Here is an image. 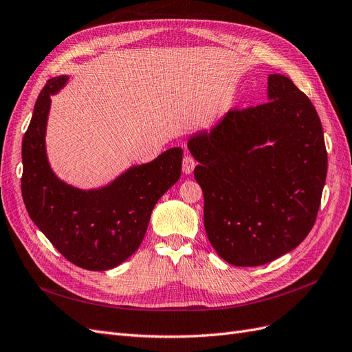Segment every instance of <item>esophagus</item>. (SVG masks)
Returning <instances> with one entry per match:
<instances>
[{
    "label": "esophagus",
    "mask_w": 352,
    "mask_h": 352,
    "mask_svg": "<svg viewBox=\"0 0 352 352\" xmlns=\"http://www.w3.org/2000/svg\"><path fill=\"white\" fill-rule=\"evenodd\" d=\"M195 166H196V161L192 160L190 155H184V157H183V173L186 175H190L192 173V169H195Z\"/></svg>",
    "instance_id": "esophagus-1"
}]
</instances>
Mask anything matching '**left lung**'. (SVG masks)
<instances>
[{
  "mask_svg": "<svg viewBox=\"0 0 352 352\" xmlns=\"http://www.w3.org/2000/svg\"><path fill=\"white\" fill-rule=\"evenodd\" d=\"M266 104L230 111L190 135L205 197V230L232 266L266 265L311 231L327 173L323 129L311 100L269 74Z\"/></svg>",
  "mask_w": 352,
  "mask_h": 352,
  "instance_id": "8db88e82",
  "label": "left lung"
}]
</instances>
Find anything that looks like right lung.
Wrapping results in <instances>:
<instances>
[{
	"mask_svg": "<svg viewBox=\"0 0 352 352\" xmlns=\"http://www.w3.org/2000/svg\"><path fill=\"white\" fill-rule=\"evenodd\" d=\"M69 76L50 78L39 94L21 143V195L30 219L69 262L87 270L121 265L142 244L151 214L181 177L183 149L130 166L109 184L82 190L60 179L48 161L45 135L51 95Z\"/></svg>",
	"mask_w": 352,
	"mask_h": 352,
	"instance_id": "1",
	"label": "right lung"
}]
</instances>
